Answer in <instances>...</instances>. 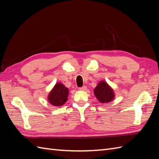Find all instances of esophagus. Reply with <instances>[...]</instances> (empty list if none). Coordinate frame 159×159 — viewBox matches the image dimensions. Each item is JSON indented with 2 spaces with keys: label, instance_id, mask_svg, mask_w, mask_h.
<instances>
[{
  "label": "esophagus",
  "instance_id": "1",
  "mask_svg": "<svg viewBox=\"0 0 159 159\" xmlns=\"http://www.w3.org/2000/svg\"><path fill=\"white\" fill-rule=\"evenodd\" d=\"M87 89V87L86 86H83L82 87H80L79 89L81 90V91H86Z\"/></svg>",
  "mask_w": 159,
  "mask_h": 159
}]
</instances>
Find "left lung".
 Here are the masks:
<instances>
[{
  "label": "left lung",
  "mask_w": 159,
  "mask_h": 159,
  "mask_svg": "<svg viewBox=\"0 0 159 159\" xmlns=\"http://www.w3.org/2000/svg\"><path fill=\"white\" fill-rule=\"evenodd\" d=\"M95 97L101 103H108L112 101L114 94L112 89L104 81H100L94 89Z\"/></svg>",
  "instance_id": "8db88e82"
}]
</instances>
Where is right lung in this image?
I'll use <instances>...</instances> for the list:
<instances>
[{
	"label": "right lung",
	"mask_w": 159,
	"mask_h": 159,
	"mask_svg": "<svg viewBox=\"0 0 159 159\" xmlns=\"http://www.w3.org/2000/svg\"><path fill=\"white\" fill-rule=\"evenodd\" d=\"M68 89L64 84L60 83H57L48 97L49 103L55 106L64 105L68 100Z\"/></svg>",
	"instance_id": "1"
}]
</instances>
